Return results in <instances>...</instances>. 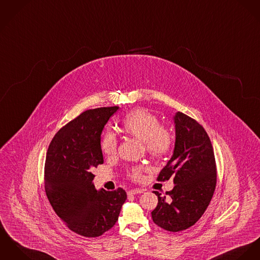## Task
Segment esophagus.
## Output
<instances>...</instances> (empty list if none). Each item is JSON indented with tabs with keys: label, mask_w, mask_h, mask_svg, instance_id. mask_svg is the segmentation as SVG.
<instances>
[{
	"label": "esophagus",
	"mask_w": 260,
	"mask_h": 260,
	"mask_svg": "<svg viewBox=\"0 0 260 260\" xmlns=\"http://www.w3.org/2000/svg\"><path fill=\"white\" fill-rule=\"evenodd\" d=\"M144 190L140 189H130L127 191L128 196H133V194H138V193H142Z\"/></svg>",
	"instance_id": "34e87169"
}]
</instances>
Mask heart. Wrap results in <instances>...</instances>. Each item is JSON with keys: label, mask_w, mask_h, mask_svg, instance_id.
<instances>
[{"label": "heart", "mask_w": 260, "mask_h": 260, "mask_svg": "<svg viewBox=\"0 0 260 260\" xmlns=\"http://www.w3.org/2000/svg\"><path fill=\"white\" fill-rule=\"evenodd\" d=\"M121 129L125 134L143 141L147 153L157 159L166 157L174 145V135L170 129L161 124L158 116L145 108H137L126 114L121 121ZM100 147L104 155L114 156L118 148L116 134L106 130ZM145 170L147 168L144 166L134 167L128 172V177L133 181H140Z\"/></svg>", "instance_id": "obj_1"}]
</instances>
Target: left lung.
I'll list each match as a JSON object with an SVG mask.
<instances>
[{"label":"left lung","instance_id":"obj_1","mask_svg":"<svg viewBox=\"0 0 260 260\" xmlns=\"http://www.w3.org/2000/svg\"><path fill=\"white\" fill-rule=\"evenodd\" d=\"M176 143L172 158L157 181L174 179L175 187L162 197L152 212L153 221L168 232H181L193 225L209 207L216 186L213 145L205 128L194 119L175 115Z\"/></svg>","mask_w":260,"mask_h":260}]
</instances>
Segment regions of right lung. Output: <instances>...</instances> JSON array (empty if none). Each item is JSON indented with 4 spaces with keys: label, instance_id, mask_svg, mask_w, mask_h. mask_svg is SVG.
<instances>
[{
    "label": "right lung",
    "instance_id": "1",
    "mask_svg": "<svg viewBox=\"0 0 260 260\" xmlns=\"http://www.w3.org/2000/svg\"><path fill=\"white\" fill-rule=\"evenodd\" d=\"M118 106L82 112L60 128L47 149L45 189L55 213L77 235L97 237L114 226L127 199L122 188L96 190L93 168L103 164L100 136Z\"/></svg>",
    "mask_w": 260,
    "mask_h": 260
}]
</instances>
